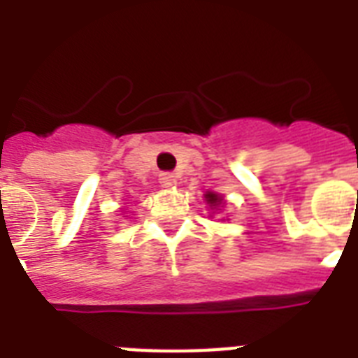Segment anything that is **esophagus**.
I'll use <instances>...</instances> for the list:
<instances>
[{"label": "esophagus", "instance_id": "1", "mask_svg": "<svg viewBox=\"0 0 358 358\" xmlns=\"http://www.w3.org/2000/svg\"><path fill=\"white\" fill-rule=\"evenodd\" d=\"M159 184H162V187H173V185H176V176L171 173H162L159 174Z\"/></svg>", "mask_w": 358, "mask_h": 358}]
</instances>
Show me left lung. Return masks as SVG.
<instances>
[{
  "mask_svg": "<svg viewBox=\"0 0 358 358\" xmlns=\"http://www.w3.org/2000/svg\"><path fill=\"white\" fill-rule=\"evenodd\" d=\"M204 201H206V204L210 206V210H215V212L224 206V199L221 195H217L215 191H206Z\"/></svg>",
  "mask_w": 358,
  "mask_h": 358,
  "instance_id": "8db88e82",
  "label": "left lung"
}]
</instances>
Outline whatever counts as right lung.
Returning <instances> with one entry per match:
<instances>
[{"label":"right lung","mask_w":358,"mask_h":358,"mask_svg":"<svg viewBox=\"0 0 358 358\" xmlns=\"http://www.w3.org/2000/svg\"><path fill=\"white\" fill-rule=\"evenodd\" d=\"M124 210H126V208H124ZM122 215H124V213H122ZM124 217H128V215H124Z\"/></svg>","instance_id":"obj_1"}]
</instances>
